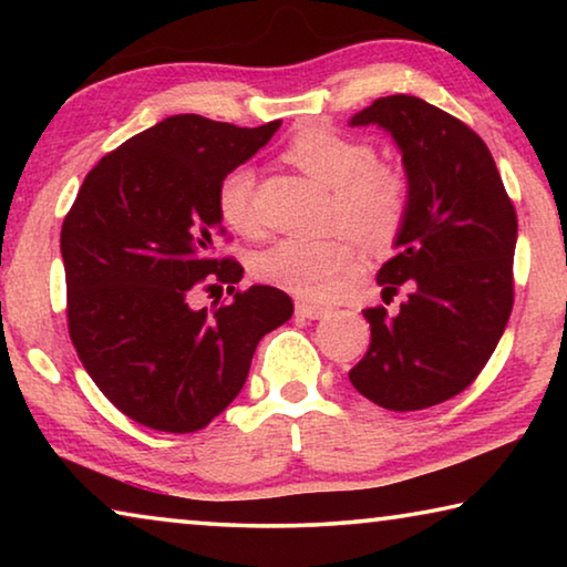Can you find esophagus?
<instances>
[{"label":"esophagus","mask_w":567,"mask_h":567,"mask_svg":"<svg viewBox=\"0 0 567 567\" xmlns=\"http://www.w3.org/2000/svg\"><path fill=\"white\" fill-rule=\"evenodd\" d=\"M295 310H297V315H300V318H307V320H322V318H328V315H330V307L305 302V300L297 302Z\"/></svg>","instance_id":"esophagus-1"}]
</instances>
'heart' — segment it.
I'll return each mask as SVG.
<instances>
[{
    "label": "heart",
    "mask_w": 567,
    "mask_h": 567,
    "mask_svg": "<svg viewBox=\"0 0 567 567\" xmlns=\"http://www.w3.org/2000/svg\"><path fill=\"white\" fill-rule=\"evenodd\" d=\"M285 159L307 177L332 187V227H342L322 239L285 237L252 257L257 280L270 282L302 297H330L358 255L354 239L364 247H385L398 237L410 207L405 172L380 162L375 147L350 134L307 127L285 147ZM255 172L239 165L217 185V215L237 235H257L252 213Z\"/></svg>",
    "instance_id": "obj_1"
}]
</instances>
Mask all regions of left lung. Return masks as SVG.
Listing matches in <instances>:
<instances>
[{"mask_svg":"<svg viewBox=\"0 0 567 567\" xmlns=\"http://www.w3.org/2000/svg\"><path fill=\"white\" fill-rule=\"evenodd\" d=\"M352 127L378 124L402 152L410 207L395 255L380 267L382 300L364 310L370 348L350 370L380 408H433L463 392L501 342L513 310L515 207L491 150L453 114L410 94L380 97Z\"/></svg>","mask_w":567,"mask_h":567,"instance_id":"left-lung-1","label":"left lung"}]
</instances>
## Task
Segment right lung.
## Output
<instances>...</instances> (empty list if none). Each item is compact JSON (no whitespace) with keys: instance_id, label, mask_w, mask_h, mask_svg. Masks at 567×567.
Instances as JSON below:
<instances>
[{"instance_id":"obj_1","label":"right lung","mask_w":567,"mask_h":567,"mask_svg":"<svg viewBox=\"0 0 567 567\" xmlns=\"http://www.w3.org/2000/svg\"><path fill=\"white\" fill-rule=\"evenodd\" d=\"M280 124L162 120L104 155L64 217L72 344L104 398L140 425L162 433L209 425L243 390L257 342L292 318L290 295L270 285L235 290L243 265L213 255L225 235L219 179ZM217 284L233 301L188 307L197 289Z\"/></svg>"}]
</instances>
